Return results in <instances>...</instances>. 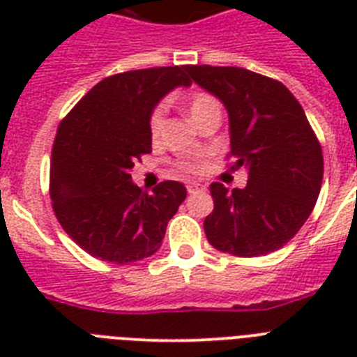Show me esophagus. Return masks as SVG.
<instances>
[{
  "label": "esophagus",
  "mask_w": 357,
  "mask_h": 357,
  "mask_svg": "<svg viewBox=\"0 0 357 357\" xmlns=\"http://www.w3.org/2000/svg\"><path fill=\"white\" fill-rule=\"evenodd\" d=\"M206 189L202 183H196V181H190V183H187V190H189V195H195V192H198V190Z\"/></svg>",
  "instance_id": "obj_1"
}]
</instances>
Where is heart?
I'll return each mask as SVG.
<instances>
[{
  "label": "heart",
  "mask_w": 357,
  "mask_h": 357,
  "mask_svg": "<svg viewBox=\"0 0 357 357\" xmlns=\"http://www.w3.org/2000/svg\"><path fill=\"white\" fill-rule=\"evenodd\" d=\"M187 111H189L190 120L195 123L202 122L207 116H213V114H220V107H218V102L213 96L206 94V92H196L192 96H189L187 100ZM162 122H165V107H155L153 113L150 116V135L153 139H157V135L161 133ZM196 165L192 162H181L178 167L179 174L195 172Z\"/></svg>",
  "instance_id": "b5f03b06"
}]
</instances>
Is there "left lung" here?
Returning a JSON list of instances; mask_svg holds the SVG:
<instances>
[{"mask_svg": "<svg viewBox=\"0 0 357 357\" xmlns=\"http://www.w3.org/2000/svg\"><path fill=\"white\" fill-rule=\"evenodd\" d=\"M196 85L228 111L229 153L244 167V189L213 183L207 241L237 257L280 250L313 211L322 185V150L287 86L235 66H187Z\"/></svg>", "mask_w": 357, "mask_h": 357, "instance_id": "obj_1", "label": "left lung"}]
</instances>
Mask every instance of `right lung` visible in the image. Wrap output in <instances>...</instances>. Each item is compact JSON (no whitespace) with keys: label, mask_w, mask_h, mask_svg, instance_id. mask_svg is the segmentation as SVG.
Wrapping results in <instances>:
<instances>
[{"label":"right lung","mask_w":357,"mask_h":357,"mask_svg":"<svg viewBox=\"0 0 357 357\" xmlns=\"http://www.w3.org/2000/svg\"><path fill=\"white\" fill-rule=\"evenodd\" d=\"M178 86H190L187 66L111 75L59 126L50 172L53 211L92 257L126 265L153 255L187 198L179 181H162L146 192L129 174L151 151L153 109Z\"/></svg>","instance_id":"1"}]
</instances>
